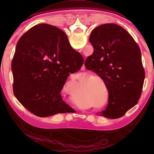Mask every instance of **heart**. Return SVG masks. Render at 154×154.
I'll return each mask as SVG.
<instances>
[{
    "label": "heart",
    "mask_w": 154,
    "mask_h": 154,
    "mask_svg": "<svg viewBox=\"0 0 154 154\" xmlns=\"http://www.w3.org/2000/svg\"><path fill=\"white\" fill-rule=\"evenodd\" d=\"M96 79H98L99 81H100L101 82H102V83H103L104 84V80L102 79V78L100 77H98V76H92L91 77H89V78H87L86 79L84 80V82H83V84H87L88 83H89L90 81L91 82L90 83H88V88L87 89H88V91L90 92H95V96H96V98H97L96 100H98V96L97 94H96V89H97V88L99 85H100V83H99V82L98 80H96Z\"/></svg>",
    "instance_id": "obj_1"
}]
</instances>
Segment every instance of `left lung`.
I'll return each instance as SVG.
<instances>
[{
  "mask_svg": "<svg viewBox=\"0 0 154 154\" xmlns=\"http://www.w3.org/2000/svg\"><path fill=\"white\" fill-rule=\"evenodd\" d=\"M89 41L94 52L84 64L102 78L109 92V104L101 116L119 118L137 105L141 95L145 71L140 48L124 28L115 24L95 28Z\"/></svg>",
  "mask_w": 154,
  "mask_h": 154,
  "instance_id": "obj_1",
  "label": "left lung"
}]
</instances>
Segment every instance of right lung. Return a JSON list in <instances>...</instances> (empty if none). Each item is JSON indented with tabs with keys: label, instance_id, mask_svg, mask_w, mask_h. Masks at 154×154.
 I'll list each match as a JSON object with an SVG mask.
<instances>
[{
	"label": "right lung",
	"instance_id": "1",
	"mask_svg": "<svg viewBox=\"0 0 154 154\" xmlns=\"http://www.w3.org/2000/svg\"><path fill=\"white\" fill-rule=\"evenodd\" d=\"M64 35L58 28L41 24L25 32L17 43L11 62L14 94L38 117L73 111L60 92L70 73L79 71L84 60Z\"/></svg>",
	"mask_w": 154,
	"mask_h": 154
}]
</instances>
